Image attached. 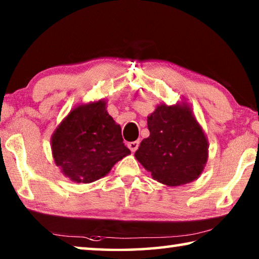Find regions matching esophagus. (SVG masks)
<instances>
[{
	"label": "esophagus",
	"mask_w": 259,
	"mask_h": 259,
	"mask_svg": "<svg viewBox=\"0 0 259 259\" xmlns=\"http://www.w3.org/2000/svg\"><path fill=\"white\" fill-rule=\"evenodd\" d=\"M138 146H139V142H138V140H136V142H130V143H128V147L130 148L131 152H136V151H137Z\"/></svg>",
	"instance_id": "esophagus-1"
}]
</instances>
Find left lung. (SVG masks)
I'll return each mask as SVG.
<instances>
[{
    "instance_id": "8db88e82",
    "label": "left lung",
    "mask_w": 259,
    "mask_h": 259,
    "mask_svg": "<svg viewBox=\"0 0 259 259\" xmlns=\"http://www.w3.org/2000/svg\"><path fill=\"white\" fill-rule=\"evenodd\" d=\"M150 137L135 157L154 181L175 187L194 182L208 161V139L187 103L160 104L147 116Z\"/></svg>"
}]
</instances>
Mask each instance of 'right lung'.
I'll return each instance as SVG.
<instances>
[{
	"mask_svg": "<svg viewBox=\"0 0 259 259\" xmlns=\"http://www.w3.org/2000/svg\"><path fill=\"white\" fill-rule=\"evenodd\" d=\"M51 151L61 174L83 184L105 177L130 154L121 126L107 113L103 99L74 107L52 134Z\"/></svg>",
	"mask_w": 259,
	"mask_h": 259,
	"instance_id": "right-lung-1",
	"label": "right lung"
}]
</instances>
